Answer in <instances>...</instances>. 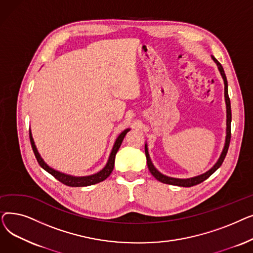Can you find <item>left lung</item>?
<instances>
[{
    "instance_id": "1",
    "label": "left lung",
    "mask_w": 253,
    "mask_h": 253,
    "mask_svg": "<svg viewBox=\"0 0 253 253\" xmlns=\"http://www.w3.org/2000/svg\"><path fill=\"white\" fill-rule=\"evenodd\" d=\"M213 61L216 63L218 71L223 79V83H224V99H225V105H227V135H225V142H224V147L223 150L218 158L217 162L213 165L211 169H209L205 173L198 175V176H194L191 178H174V177H169L166 176L164 174H162L161 172H159L155 166L153 165L151 158L149 155V151H148V145L145 143L144 145V152H145V156H147V163H148V167L149 170L152 173V175L158 179L159 181H161L163 183H167V184H172V185H178V187H185V188H190L193 187V185L199 184L203 182L205 179H207L211 174H213L214 172L221 166L225 156H227L228 150H229V145H230V140H231V122H232V112H231V101H230V97H229V93H228V81H227V77H225L223 68L221 66V64L218 62V60L214 57L211 56Z\"/></svg>"
}]
</instances>
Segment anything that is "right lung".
I'll list each match as a JSON object with an SVG mask.
<instances>
[{
    "label": "right lung",
    "mask_w": 253,
    "mask_h": 253,
    "mask_svg": "<svg viewBox=\"0 0 253 253\" xmlns=\"http://www.w3.org/2000/svg\"><path fill=\"white\" fill-rule=\"evenodd\" d=\"M130 131L129 128L125 129L121 134H120L118 136V138L116 139L115 141V144L113 147V150L111 152V155L109 157V160H108V163H106V165L104 166L103 169H101L99 172H97V173L95 174H92V175H88V176H73V175H69V174H64L62 173V172H59L55 169H53L51 167H49L42 159V157L40 156L37 148H36V144H35V141H34V138L32 136V132L30 130V139H31V143H32V148H33V151H34V154L37 158V161L38 163L40 164V166H41L44 170H46L48 173H50L51 175L54 176L57 180H59L60 182H62L63 184L65 185H69V187H87V185H92V184H95V183H98L100 181H103L104 179L108 178L112 171L114 169V166H115V158H116V154L117 152L119 151L120 147H121L122 144V141L125 137V135L127 134V132Z\"/></svg>",
    "instance_id": "right-lung-1"
}]
</instances>
